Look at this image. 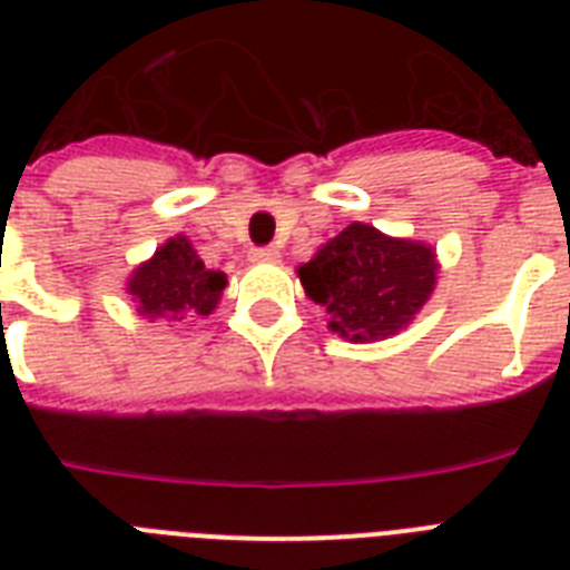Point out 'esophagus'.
Wrapping results in <instances>:
<instances>
[{
  "label": "esophagus",
  "mask_w": 570,
  "mask_h": 570,
  "mask_svg": "<svg viewBox=\"0 0 570 570\" xmlns=\"http://www.w3.org/2000/svg\"><path fill=\"white\" fill-rule=\"evenodd\" d=\"M277 257H281V254H277V248H272V245H268V248H250L248 250L250 263H277Z\"/></svg>",
  "instance_id": "obj_1"
}]
</instances>
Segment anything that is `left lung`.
<instances>
[{"label":"left lung","mask_w":570,"mask_h":570,"mask_svg":"<svg viewBox=\"0 0 570 570\" xmlns=\"http://www.w3.org/2000/svg\"><path fill=\"white\" fill-rule=\"evenodd\" d=\"M432 245L399 239L352 222L295 268L304 295L328 313V328L348 343H379L407 328L438 284Z\"/></svg>","instance_id":"left-lung-1"}]
</instances>
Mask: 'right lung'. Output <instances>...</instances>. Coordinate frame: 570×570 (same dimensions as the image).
Here are the masks:
<instances>
[{"label":"right lung","instance_id":"add662e5","mask_svg":"<svg viewBox=\"0 0 570 570\" xmlns=\"http://www.w3.org/2000/svg\"><path fill=\"white\" fill-rule=\"evenodd\" d=\"M227 275L206 268L191 242L177 233L150 259L132 268L127 295L147 322H183L209 316L222 302Z\"/></svg>","mask_w":570,"mask_h":570}]
</instances>
